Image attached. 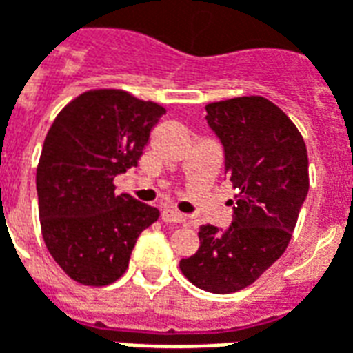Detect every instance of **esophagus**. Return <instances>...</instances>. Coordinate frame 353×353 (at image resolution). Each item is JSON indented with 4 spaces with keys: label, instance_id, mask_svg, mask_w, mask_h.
<instances>
[{
    "label": "esophagus",
    "instance_id": "obj_1",
    "mask_svg": "<svg viewBox=\"0 0 353 353\" xmlns=\"http://www.w3.org/2000/svg\"><path fill=\"white\" fill-rule=\"evenodd\" d=\"M161 219H163L164 223H185V221H187V216H185L183 213H179V211L176 210H170V208L163 210Z\"/></svg>",
    "mask_w": 353,
    "mask_h": 353
}]
</instances>
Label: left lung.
<instances>
[{
	"label": "left lung",
	"mask_w": 353,
	"mask_h": 353,
	"mask_svg": "<svg viewBox=\"0 0 353 353\" xmlns=\"http://www.w3.org/2000/svg\"><path fill=\"white\" fill-rule=\"evenodd\" d=\"M208 125L224 148V170L237 189L226 230L200 226L196 254L179 268L198 288L232 294L247 288L288 247L309 192L301 132L263 97H236L205 106Z\"/></svg>",
	"instance_id": "1"
}]
</instances>
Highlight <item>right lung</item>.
<instances>
[{
	"mask_svg": "<svg viewBox=\"0 0 353 353\" xmlns=\"http://www.w3.org/2000/svg\"><path fill=\"white\" fill-rule=\"evenodd\" d=\"M163 114L127 91L93 90L54 119L37 166L39 219L46 249L72 281L116 283L138 236L159 219L157 208L117 196L114 177L138 166Z\"/></svg>",
	"mask_w": 353,
	"mask_h": 353,
	"instance_id": "right-lung-1",
	"label": "right lung"
}]
</instances>
